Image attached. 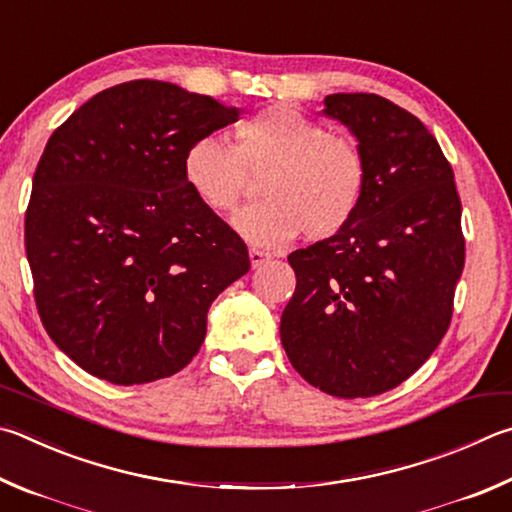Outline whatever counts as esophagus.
<instances>
[{"label": "esophagus", "mask_w": 512, "mask_h": 512, "mask_svg": "<svg viewBox=\"0 0 512 512\" xmlns=\"http://www.w3.org/2000/svg\"><path fill=\"white\" fill-rule=\"evenodd\" d=\"M268 259H271V255L268 253H264V250H259V248H250V266L253 268H259V266H264Z\"/></svg>", "instance_id": "esophagus-1"}]
</instances>
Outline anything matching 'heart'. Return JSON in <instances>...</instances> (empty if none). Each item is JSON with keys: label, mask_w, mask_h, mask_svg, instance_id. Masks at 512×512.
<instances>
[{"label": "heart", "mask_w": 512, "mask_h": 512, "mask_svg": "<svg viewBox=\"0 0 512 512\" xmlns=\"http://www.w3.org/2000/svg\"><path fill=\"white\" fill-rule=\"evenodd\" d=\"M235 147L199 136L183 154V176L203 206L230 215L262 176L264 201L235 217L250 244L284 246L297 232L327 241L347 230L367 194V161L356 141L329 134L318 120L288 105H271L239 120Z\"/></svg>", "instance_id": "b5f03b06"}]
</instances>
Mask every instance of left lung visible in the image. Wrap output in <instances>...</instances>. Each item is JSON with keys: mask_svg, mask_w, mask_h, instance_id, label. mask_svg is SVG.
<instances>
[{"mask_svg": "<svg viewBox=\"0 0 512 512\" xmlns=\"http://www.w3.org/2000/svg\"><path fill=\"white\" fill-rule=\"evenodd\" d=\"M324 114L356 136L367 194L353 224L288 255V360L306 383L369 398L410 378L450 327L466 262L452 165L410 111L376 94H333Z\"/></svg>", "mask_w": 512, "mask_h": 512, "instance_id": "8db88e82", "label": "left lung"}]
</instances>
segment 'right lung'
<instances>
[{"mask_svg": "<svg viewBox=\"0 0 512 512\" xmlns=\"http://www.w3.org/2000/svg\"><path fill=\"white\" fill-rule=\"evenodd\" d=\"M237 107L172 82L100 91L51 134L33 174L24 244L46 333L87 374L141 385L181 371L248 248L183 176L199 136Z\"/></svg>", "mask_w": 512, "mask_h": 512, "instance_id": "1", "label": "right lung"}]
</instances>
